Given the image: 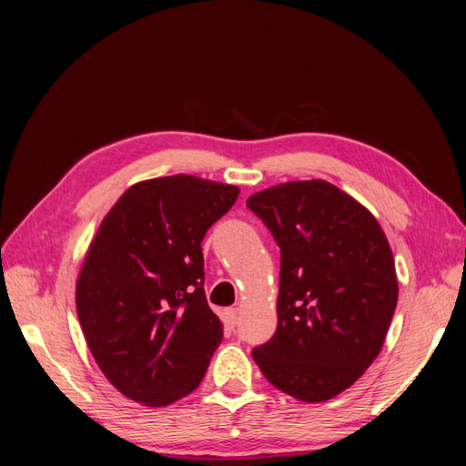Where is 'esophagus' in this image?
<instances>
[{
  "label": "esophagus",
  "instance_id": "esophagus-1",
  "mask_svg": "<svg viewBox=\"0 0 466 466\" xmlns=\"http://www.w3.org/2000/svg\"><path fill=\"white\" fill-rule=\"evenodd\" d=\"M223 322H225V327H228L229 330H233L235 324H237V309H225V311H223Z\"/></svg>",
  "mask_w": 466,
  "mask_h": 466
}]
</instances>
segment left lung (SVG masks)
Wrapping results in <instances>:
<instances>
[{
	"instance_id": "obj_1",
	"label": "left lung",
	"mask_w": 466,
	"mask_h": 466,
	"mask_svg": "<svg viewBox=\"0 0 466 466\" xmlns=\"http://www.w3.org/2000/svg\"><path fill=\"white\" fill-rule=\"evenodd\" d=\"M247 206L281 260L278 327L252 358L281 392L330 400L383 348L399 299L387 237L368 209L324 180L286 182Z\"/></svg>"
}]
</instances>
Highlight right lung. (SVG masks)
I'll use <instances>...</instances> for the list:
<instances>
[{
	"mask_svg": "<svg viewBox=\"0 0 466 466\" xmlns=\"http://www.w3.org/2000/svg\"><path fill=\"white\" fill-rule=\"evenodd\" d=\"M238 188L190 175L137 182L98 228L76 288L79 324L126 397L167 406L206 375L223 338L204 291L202 241Z\"/></svg>",
	"mask_w": 466,
	"mask_h": 466,
	"instance_id": "1",
	"label": "right lung"
}]
</instances>
